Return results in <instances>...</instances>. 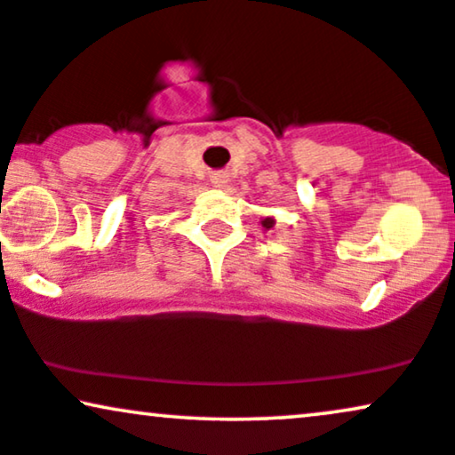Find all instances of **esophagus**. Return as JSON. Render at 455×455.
<instances>
[{
    "label": "esophagus",
    "mask_w": 455,
    "mask_h": 455,
    "mask_svg": "<svg viewBox=\"0 0 455 455\" xmlns=\"http://www.w3.org/2000/svg\"><path fill=\"white\" fill-rule=\"evenodd\" d=\"M210 180L216 188H224L228 182H231V178H228V174H224V172H218V174H212Z\"/></svg>",
    "instance_id": "esophagus-1"
}]
</instances>
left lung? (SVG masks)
<instances>
[{
  "label": "left lung",
  "mask_w": 455,
  "mask_h": 455,
  "mask_svg": "<svg viewBox=\"0 0 455 455\" xmlns=\"http://www.w3.org/2000/svg\"><path fill=\"white\" fill-rule=\"evenodd\" d=\"M260 224H262L264 231H270V228L275 227V218H270V216H268V218H262Z\"/></svg>",
  "instance_id": "obj_1"
}]
</instances>
